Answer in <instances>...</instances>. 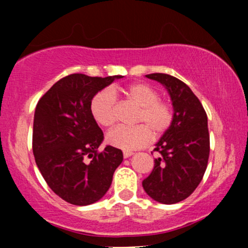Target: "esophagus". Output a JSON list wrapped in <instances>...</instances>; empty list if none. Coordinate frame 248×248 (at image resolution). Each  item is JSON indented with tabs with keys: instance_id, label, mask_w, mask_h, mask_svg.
Listing matches in <instances>:
<instances>
[{
	"instance_id": "obj_1",
	"label": "esophagus",
	"mask_w": 248,
	"mask_h": 248,
	"mask_svg": "<svg viewBox=\"0 0 248 248\" xmlns=\"http://www.w3.org/2000/svg\"><path fill=\"white\" fill-rule=\"evenodd\" d=\"M132 155H133V152H128V150H124V158H128L129 156H132Z\"/></svg>"
}]
</instances>
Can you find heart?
Returning a JSON list of instances; mask_svg holds the SVG:
<instances>
[{
	"label": "heart",
	"instance_id": "1",
	"mask_svg": "<svg viewBox=\"0 0 248 248\" xmlns=\"http://www.w3.org/2000/svg\"><path fill=\"white\" fill-rule=\"evenodd\" d=\"M121 92L135 102L140 110L135 116L138 126H119L107 134L110 146L124 150H133L146 146L154 136L166 133L172 122V108L158 100V92L144 82H135ZM91 113L94 120L104 127H112L116 121V98L110 90H102L91 101Z\"/></svg>",
	"mask_w": 248,
	"mask_h": 248
}]
</instances>
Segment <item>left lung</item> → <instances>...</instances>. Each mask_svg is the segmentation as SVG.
<instances>
[{"label":"left lung","mask_w":248,"mask_h":248,"mask_svg":"<svg viewBox=\"0 0 248 248\" xmlns=\"http://www.w3.org/2000/svg\"><path fill=\"white\" fill-rule=\"evenodd\" d=\"M147 78L166 87L171 99L173 116L170 127L155 144L157 158L154 169L142 181L154 201L175 204L184 201L201 183L207 167L210 135L207 116L191 88L175 77L152 73Z\"/></svg>","instance_id":"obj_1"}]
</instances>
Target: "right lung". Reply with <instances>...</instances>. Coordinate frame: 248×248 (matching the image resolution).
Wrapping results in <instances>:
<instances>
[{"mask_svg": "<svg viewBox=\"0 0 248 248\" xmlns=\"http://www.w3.org/2000/svg\"><path fill=\"white\" fill-rule=\"evenodd\" d=\"M121 78L70 75L57 81L36 106V164L50 189L73 205H90L104 197L124 160L121 150L112 146L98 153L104 133L91 113L93 96Z\"/></svg>", "mask_w": 248, "mask_h": 248, "instance_id": "1", "label": "right lung"}]
</instances>
